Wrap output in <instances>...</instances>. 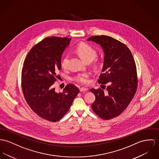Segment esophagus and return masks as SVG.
Masks as SVG:
<instances>
[{"mask_svg": "<svg viewBox=\"0 0 159 159\" xmlns=\"http://www.w3.org/2000/svg\"><path fill=\"white\" fill-rule=\"evenodd\" d=\"M87 89L85 88H80V91L82 93V92H86V91H87Z\"/></svg>", "mask_w": 159, "mask_h": 159, "instance_id": "esophagus-1", "label": "esophagus"}]
</instances>
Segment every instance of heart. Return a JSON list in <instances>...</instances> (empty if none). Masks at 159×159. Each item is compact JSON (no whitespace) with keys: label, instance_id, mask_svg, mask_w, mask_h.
Masks as SVG:
<instances>
[{"label":"heart","instance_id":"b5f03b06","mask_svg":"<svg viewBox=\"0 0 159 159\" xmlns=\"http://www.w3.org/2000/svg\"><path fill=\"white\" fill-rule=\"evenodd\" d=\"M75 52L79 55V56L86 62H90L93 61L97 56V51L91 46L85 43H81L79 44L75 48ZM69 60V56L65 54L61 59V67L66 68L68 66ZM98 61H95V65L98 64ZM89 74L88 73L77 74L74 77V80L81 84H87L89 83Z\"/></svg>","mask_w":159,"mask_h":159}]
</instances>
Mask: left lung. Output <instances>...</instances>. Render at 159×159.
<instances>
[{
  "label": "left lung",
  "instance_id": "left-lung-1",
  "mask_svg": "<svg viewBox=\"0 0 159 159\" xmlns=\"http://www.w3.org/2000/svg\"><path fill=\"white\" fill-rule=\"evenodd\" d=\"M88 40L103 48L104 64L98 83L109 84L105 93L100 88L90 89L96 96L91 108L100 118L110 120L126 110L137 91L138 77L134 59L125 44L111 37L93 36Z\"/></svg>",
  "mask_w": 159,
  "mask_h": 159
}]
</instances>
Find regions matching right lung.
<instances>
[{"label": "right lung", "mask_w": 159, "mask_h": 159, "mask_svg": "<svg viewBox=\"0 0 159 159\" xmlns=\"http://www.w3.org/2000/svg\"><path fill=\"white\" fill-rule=\"evenodd\" d=\"M71 39L46 37L30 49L24 62L21 85L25 99L37 116L49 122L61 119L80 91L71 84L59 93L53 86L61 69L62 53Z\"/></svg>", "instance_id": "obj_1"}]
</instances>
